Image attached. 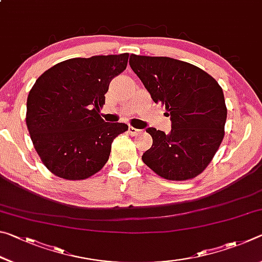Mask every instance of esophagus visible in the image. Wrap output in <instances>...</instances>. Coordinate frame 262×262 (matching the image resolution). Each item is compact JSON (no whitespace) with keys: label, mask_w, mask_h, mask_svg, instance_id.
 Here are the masks:
<instances>
[{"label":"esophagus","mask_w":262,"mask_h":262,"mask_svg":"<svg viewBox=\"0 0 262 262\" xmlns=\"http://www.w3.org/2000/svg\"><path fill=\"white\" fill-rule=\"evenodd\" d=\"M128 132H129V134H130L132 136H136V135H139L142 130L137 129V128H134V127L130 126L129 128H128Z\"/></svg>","instance_id":"esophagus-1"}]
</instances>
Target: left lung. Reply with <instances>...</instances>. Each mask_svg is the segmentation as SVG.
<instances>
[{
    "label": "left lung",
    "mask_w": 262,
    "mask_h": 262,
    "mask_svg": "<svg viewBox=\"0 0 262 262\" xmlns=\"http://www.w3.org/2000/svg\"><path fill=\"white\" fill-rule=\"evenodd\" d=\"M129 66L166 108L172 128L168 134L148 128L152 145L142 161L167 180L200 174L224 137L228 111L220 84L196 66L167 56L130 54Z\"/></svg>",
    "instance_id": "1"
}]
</instances>
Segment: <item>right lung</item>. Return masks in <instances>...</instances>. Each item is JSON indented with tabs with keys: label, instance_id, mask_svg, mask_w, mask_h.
<instances>
[{
	"label": "right lung",
	"instance_id": "obj_1",
	"mask_svg": "<svg viewBox=\"0 0 262 262\" xmlns=\"http://www.w3.org/2000/svg\"><path fill=\"white\" fill-rule=\"evenodd\" d=\"M128 53L75 57L46 70L31 89L26 126L35 151L53 174L68 180L94 176L108 161L113 140L128 129L99 115L112 79Z\"/></svg>",
	"mask_w": 262,
	"mask_h": 262
}]
</instances>
